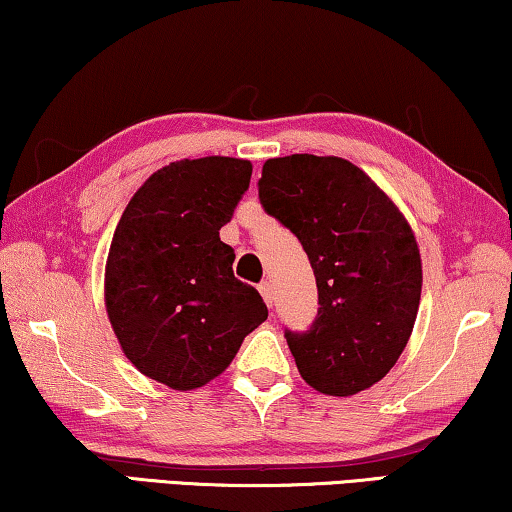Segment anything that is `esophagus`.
I'll list each match as a JSON object with an SVG mask.
<instances>
[{
  "label": "esophagus",
  "mask_w": 512,
  "mask_h": 512,
  "mask_svg": "<svg viewBox=\"0 0 512 512\" xmlns=\"http://www.w3.org/2000/svg\"><path fill=\"white\" fill-rule=\"evenodd\" d=\"M258 291H261L265 305L272 307L274 305V288H272L270 281H263V284H258Z\"/></svg>",
  "instance_id": "obj_1"
}]
</instances>
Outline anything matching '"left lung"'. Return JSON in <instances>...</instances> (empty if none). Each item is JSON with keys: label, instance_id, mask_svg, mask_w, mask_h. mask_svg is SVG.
Returning <instances> with one entry per match:
<instances>
[{"label": "left lung", "instance_id": "left-lung-1", "mask_svg": "<svg viewBox=\"0 0 512 512\" xmlns=\"http://www.w3.org/2000/svg\"><path fill=\"white\" fill-rule=\"evenodd\" d=\"M258 196L295 233L316 277V323L305 335L286 332L300 376L332 397L372 388L395 367L418 316L422 261L409 221L342 157L268 159Z\"/></svg>", "mask_w": 512, "mask_h": 512}]
</instances>
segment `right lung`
I'll return each mask as SVG.
<instances>
[{
	"label": "right lung",
	"mask_w": 512,
	"mask_h": 512,
	"mask_svg": "<svg viewBox=\"0 0 512 512\" xmlns=\"http://www.w3.org/2000/svg\"><path fill=\"white\" fill-rule=\"evenodd\" d=\"M249 180L247 159L173 161L147 177L115 228L103 279L110 325L131 365L173 390L217 379L268 318L219 238Z\"/></svg>",
	"instance_id": "right-lung-1"
}]
</instances>
